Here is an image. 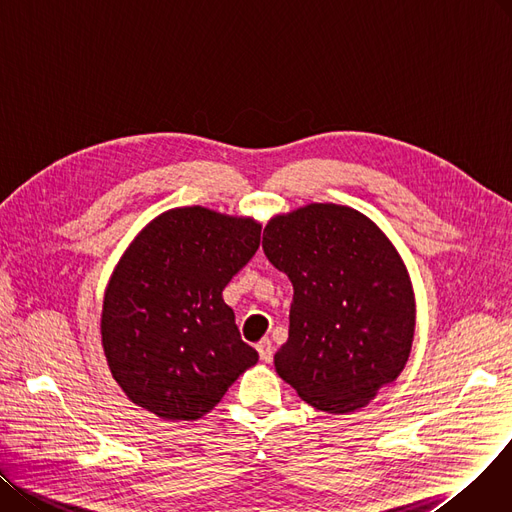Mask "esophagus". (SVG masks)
<instances>
[{
    "instance_id": "34e87169",
    "label": "esophagus",
    "mask_w": 512,
    "mask_h": 512,
    "mask_svg": "<svg viewBox=\"0 0 512 512\" xmlns=\"http://www.w3.org/2000/svg\"><path fill=\"white\" fill-rule=\"evenodd\" d=\"M256 349H258V353H260L262 362H270V359H273V343H270V339L258 341Z\"/></svg>"
}]
</instances>
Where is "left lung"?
<instances>
[{
	"label": "left lung",
	"instance_id": "8db88e82",
	"mask_svg": "<svg viewBox=\"0 0 512 512\" xmlns=\"http://www.w3.org/2000/svg\"><path fill=\"white\" fill-rule=\"evenodd\" d=\"M268 262L293 285L277 374L308 405L349 413L403 372L415 297L390 239L355 208L308 204L264 227Z\"/></svg>",
	"mask_w": 512,
	"mask_h": 512
}]
</instances>
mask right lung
<instances>
[{"label": "right lung", "instance_id": "1", "mask_svg": "<svg viewBox=\"0 0 512 512\" xmlns=\"http://www.w3.org/2000/svg\"><path fill=\"white\" fill-rule=\"evenodd\" d=\"M260 223L204 206L150 221L109 279L101 337L115 382L138 407L192 422L258 362L223 289L260 246Z\"/></svg>", "mask_w": 512, "mask_h": 512}]
</instances>
